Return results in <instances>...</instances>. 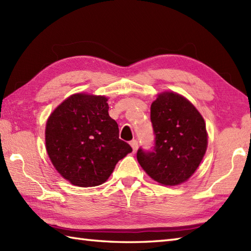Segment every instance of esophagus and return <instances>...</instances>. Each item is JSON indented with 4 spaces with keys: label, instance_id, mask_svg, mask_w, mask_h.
<instances>
[{
    "label": "esophagus",
    "instance_id": "obj_1",
    "mask_svg": "<svg viewBox=\"0 0 251 251\" xmlns=\"http://www.w3.org/2000/svg\"><path fill=\"white\" fill-rule=\"evenodd\" d=\"M130 146L132 148V151H134V153H135L137 151V149H138V141L137 140L130 141Z\"/></svg>",
    "mask_w": 251,
    "mask_h": 251
}]
</instances>
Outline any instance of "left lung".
I'll return each mask as SVG.
<instances>
[{"label": "left lung", "mask_w": 251, "mask_h": 251, "mask_svg": "<svg viewBox=\"0 0 251 251\" xmlns=\"http://www.w3.org/2000/svg\"><path fill=\"white\" fill-rule=\"evenodd\" d=\"M151 122L155 147L152 152L138 150L140 166L162 185L185 182L199 168L207 150L204 117L182 95L162 92L151 104Z\"/></svg>", "instance_id": "obj_1"}]
</instances>
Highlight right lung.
Returning a JSON list of instances; mask_svg holds the SVG:
<instances>
[{"mask_svg": "<svg viewBox=\"0 0 251 251\" xmlns=\"http://www.w3.org/2000/svg\"><path fill=\"white\" fill-rule=\"evenodd\" d=\"M108 99L73 94L47 119V154L61 177L73 185L89 188L104 183L116 163L132 151L119 138V126L108 112Z\"/></svg>", "mask_w": 251, "mask_h": 251, "instance_id": "add662e5", "label": "right lung"}]
</instances>
